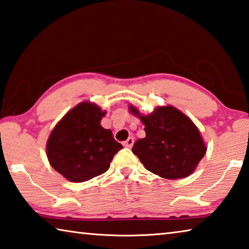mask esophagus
Masks as SVG:
<instances>
[{
	"label": "esophagus",
	"instance_id": "1",
	"mask_svg": "<svg viewBox=\"0 0 249 249\" xmlns=\"http://www.w3.org/2000/svg\"><path fill=\"white\" fill-rule=\"evenodd\" d=\"M133 144H134V138H133V137H128L127 140H126V141L123 142V145H124L125 147H127V148H130V147L133 146Z\"/></svg>",
	"mask_w": 249,
	"mask_h": 249
}]
</instances>
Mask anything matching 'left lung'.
<instances>
[{
	"label": "left lung",
	"instance_id": "left-lung-1",
	"mask_svg": "<svg viewBox=\"0 0 249 249\" xmlns=\"http://www.w3.org/2000/svg\"><path fill=\"white\" fill-rule=\"evenodd\" d=\"M129 109L145 125L146 136L135 142L132 151L146 169L166 179L191 175L206 151L192 121L174 107H157L147 116Z\"/></svg>",
	"mask_w": 249,
	"mask_h": 249
}]
</instances>
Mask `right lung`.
<instances>
[{"mask_svg":"<svg viewBox=\"0 0 249 249\" xmlns=\"http://www.w3.org/2000/svg\"><path fill=\"white\" fill-rule=\"evenodd\" d=\"M104 115L96 105L82 102L67 113L50 134L47 157L65 178L83 182L104 174L123 148L111 130L100 125Z\"/></svg>","mask_w":249,"mask_h":249,"instance_id":"add662e5","label":"right lung"}]
</instances>
